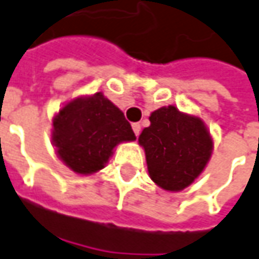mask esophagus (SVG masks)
Returning <instances> with one entry per match:
<instances>
[{"mask_svg":"<svg viewBox=\"0 0 259 259\" xmlns=\"http://www.w3.org/2000/svg\"><path fill=\"white\" fill-rule=\"evenodd\" d=\"M133 131H134V134H135V135L138 137V135H140V133H141V125H140L138 122H134V124H133Z\"/></svg>","mask_w":259,"mask_h":259,"instance_id":"34e87169","label":"esophagus"}]
</instances>
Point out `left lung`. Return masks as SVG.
I'll return each instance as SVG.
<instances>
[{"label": "left lung", "mask_w": 259, "mask_h": 259, "mask_svg": "<svg viewBox=\"0 0 259 259\" xmlns=\"http://www.w3.org/2000/svg\"><path fill=\"white\" fill-rule=\"evenodd\" d=\"M150 122L138 137L150 178L168 192L185 190L202 174L214 150L205 122L174 105L151 112Z\"/></svg>", "instance_id": "1"}]
</instances>
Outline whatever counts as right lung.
<instances>
[{"label": "right lung", "mask_w": 259, "mask_h": 259, "mask_svg": "<svg viewBox=\"0 0 259 259\" xmlns=\"http://www.w3.org/2000/svg\"><path fill=\"white\" fill-rule=\"evenodd\" d=\"M135 138L124 112L102 93L72 98L53 118L55 152L79 175L98 172L108 164L118 144Z\"/></svg>", "instance_id": "right-lung-1"}]
</instances>
